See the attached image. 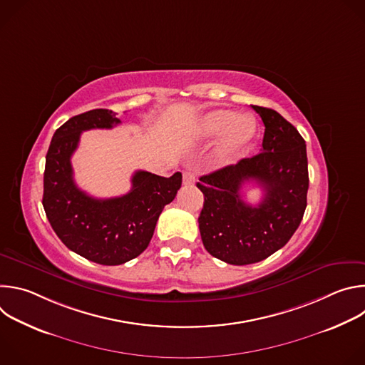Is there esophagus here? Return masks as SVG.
<instances>
[{
  "mask_svg": "<svg viewBox=\"0 0 365 365\" xmlns=\"http://www.w3.org/2000/svg\"><path fill=\"white\" fill-rule=\"evenodd\" d=\"M195 182V173L192 170L183 172V183L185 185H192Z\"/></svg>",
  "mask_w": 365,
  "mask_h": 365,
  "instance_id": "34e87169",
  "label": "esophagus"
}]
</instances>
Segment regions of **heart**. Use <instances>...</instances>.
I'll use <instances>...</instances> for the list:
<instances>
[{"label": "heart", "mask_w": 365, "mask_h": 365, "mask_svg": "<svg viewBox=\"0 0 365 365\" xmlns=\"http://www.w3.org/2000/svg\"><path fill=\"white\" fill-rule=\"evenodd\" d=\"M222 134L218 155L227 159L230 155L244 148L257 133V121L251 115H240L232 110L221 108L205 114L196 125V133L200 137H215Z\"/></svg>", "instance_id": "1"}]
</instances>
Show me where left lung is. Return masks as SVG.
<instances>
[{
    "instance_id": "8db88e82",
    "label": "left lung",
    "mask_w": 365,
    "mask_h": 365,
    "mask_svg": "<svg viewBox=\"0 0 365 365\" xmlns=\"http://www.w3.org/2000/svg\"><path fill=\"white\" fill-rule=\"evenodd\" d=\"M252 110L266 127L262 151L196 183L203 193L197 218L202 242L211 255L234 266L262 262L287 244L303 218L309 187L303 137L277 111ZM251 180L265 190L258 205L247 204L239 193Z\"/></svg>"
}]
</instances>
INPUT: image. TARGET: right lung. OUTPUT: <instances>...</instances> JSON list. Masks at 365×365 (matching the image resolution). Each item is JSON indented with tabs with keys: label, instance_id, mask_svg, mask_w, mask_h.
I'll return each instance as SVG.
<instances>
[{
	"label": "right lung",
	"instance_id": "right-lung-1",
	"mask_svg": "<svg viewBox=\"0 0 365 365\" xmlns=\"http://www.w3.org/2000/svg\"><path fill=\"white\" fill-rule=\"evenodd\" d=\"M121 121L111 110H91L56 130L46 154L43 207L46 217L73 252L103 266H118L140 255L155 224L182 186V173L162 178L145 170L133 175L128 193L96 199L81 190L71 163L82 131L113 128Z\"/></svg>",
	"mask_w": 365,
	"mask_h": 365
}]
</instances>
